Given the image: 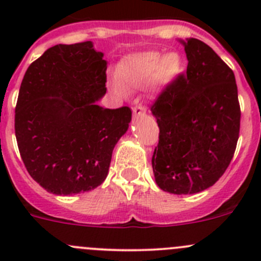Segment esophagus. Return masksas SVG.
<instances>
[{
  "mask_svg": "<svg viewBox=\"0 0 261 261\" xmlns=\"http://www.w3.org/2000/svg\"><path fill=\"white\" fill-rule=\"evenodd\" d=\"M133 112L135 117H143V116H145L146 114V109L143 106V105H138V106L134 107Z\"/></svg>",
  "mask_w": 261,
  "mask_h": 261,
  "instance_id": "obj_1",
  "label": "esophagus"
}]
</instances>
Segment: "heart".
<instances>
[{"label": "heart", "mask_w": 261, "mask_h": 261, "mask_svg": "<svg viewBox=\"0 0 261 261\" xmlns=\"http://www.w3.org/2000/svg\"><path fill=\"white\" fill-rule=\"evenodd\" d=\"M181 69L183 60L175 51L163 57L159 51L136 53L121 60L117 67V80L126 88H139L147 83L152 88H163L172 83ZM120 85L115 82L112 88L116 93L122 94L125 89Z\"/></svg>", "instance_id": "heart-1"}]
</instances>
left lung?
<instances>
[{
    "label": "left lung",
    "mask_w": 261,
    "mask_h": 261,
    "mask_svg": "<svg viewBox=\"0 0 261 261\" xmlns=\"http://www.w3.org/2000/svg\"><path fill=\"white\" fill-rule=\"evenodd\" d=\"M179 41L187 73L168 84L151 106L160 130L151 164L160 189L194 194L212 187L230 165L241 112L230 67L203 41Z\"/></svg>",
    "instance_id": "obj_1"
}]
</instances>
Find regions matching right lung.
<instances>
[{
    "mask_svg": "<svg viewBox=\"0 0 261 261\" xmlns=\"http://www.w3.org/2000/svg\"><path fill=\"white\" fill-rule=\"evenodd\" d=\"M107 63L92 41L50 48L21 82L15 134L34 180L58 196L83 193L103 183L112 151L127 131L131 110H110Z\"/></svg>",
    "mask_w": 261,
    "mask_h": 261,
    "instance_id": "add662e5",
    "label": "right lung"
}]
</instances>
